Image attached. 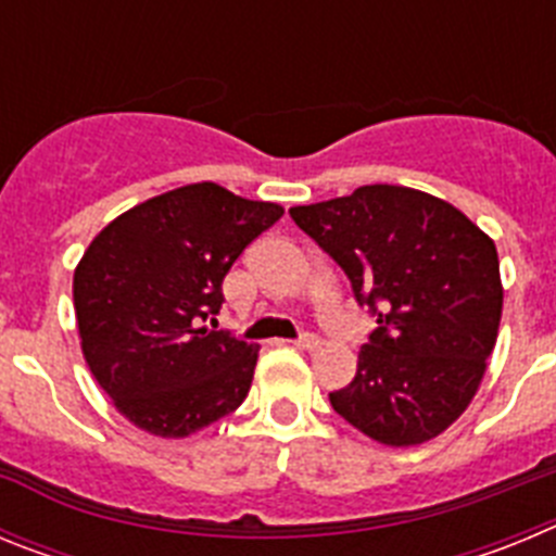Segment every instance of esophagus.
Segmentation results:
<instances>
[{"instance_id": "esophagus-1", "label": "esophagus", "mask_w": 556, "mask_h": 556, "mask_svg": "<svg viewBox=\"0 0 556 556\" xmlns=\"http://www.w3.org/2000/svg\"><path fill=\"white\" fill-rule=\"evenodd\" d=\"M292 345H298V348H301V351H314V348L320 345V339L314 337V333H303L301 339H294Z\"/></svg>"}]
</instances>
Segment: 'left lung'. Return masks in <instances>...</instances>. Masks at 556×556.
I'll return each mask as SVG.
<instances>
[{
	"mask_svg": "<svg viewBox=\"0 0 556 556\" xmlns=\"http://www.w3.org/2000/svg\"><path fill=\"white\" fill-rule=\"evenodd\" d=\"M289 214L378 317L353 381L328 395L333 412L390 448L443 434L479 392L498 339L504 287L493 239L409 186H358Z\"/></svg>",
	"mask_w": 556,
	"mask_h": 556,
	"instance_id": "1",
	"label": "left lung"
}]
</instances>
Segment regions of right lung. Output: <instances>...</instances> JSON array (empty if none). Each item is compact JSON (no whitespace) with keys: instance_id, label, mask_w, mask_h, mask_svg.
<instances>
[{"instance_id":"right-lung-1","label":"right lung","mask_w":556,"mask_h":556,"mask_svg":"<svg viewBox=\"0 0 556 556\" xmlns=\"http://www.w3.org/2000/svg\"><path fill=\"white\" fill-rule=\"evenodd\" d=\"M281 217L203 180L132 205L88 244L72 283L83 356L136 429L180 440L248 397L258 345L205 323L236 258Z\"/></svg>"}]
</instances>
